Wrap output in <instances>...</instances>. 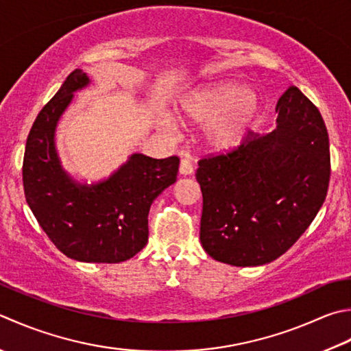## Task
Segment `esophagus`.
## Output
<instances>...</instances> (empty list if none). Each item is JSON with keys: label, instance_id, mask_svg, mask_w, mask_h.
Listing matches in <instances>:
<instances>
[{"label": "esophagus", "instance_id": "esophagus-1", "mask_svg": "<svg viewBox=\"0 0 351 351\" xmlns=\"http://www.w3.org/2000/svg\"><path fill=\"white\" fill-rule=\"evenodd\" d=\"M180 173L187 176V175H191L193 173V162H191L189 158H182L181 160V164H180Z\"/></svg>", "mask_w": 351, "mask_h": 351}]
</instances>
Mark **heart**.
Masks as SVG:
<instances>
[{"label": "heart", "mask_w": 351, "mask_h": 351, "mask_svg": "<svg viewBox=\"0 0 351 351\" xmlns=\"http://www.w3.org/2000/svg\"><path fill=\"white\" fill-rule=\"evenodd\" d=\"M258 111L257 95L232 82L197 88L185 95L180 108L184 119L205 123V140L217 150L237 147L248 135Z\"/></svg>", "instance_id": "1"}]
</instances>
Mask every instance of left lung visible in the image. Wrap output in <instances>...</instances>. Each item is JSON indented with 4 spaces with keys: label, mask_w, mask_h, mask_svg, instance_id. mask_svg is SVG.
<instances>
[{
    "label": "left lung",
    "mask_w": 351,
    "mask_h": 351,
    "mask_svg": "<svg viewBox=\"0 0 351 351\" xmlns=\"http://www.w3.org/2000/svg\"><path fill=\"white\" fill-rule=\"evenodd\" d=\"M276 111L272 132L250 130L237 149L199 160V239L217 262L260 266L283 256L327 196L330 147L318 108L289 86Z\"/></svg>",
    "instance_id": "8db88e82"
}]
</instances>
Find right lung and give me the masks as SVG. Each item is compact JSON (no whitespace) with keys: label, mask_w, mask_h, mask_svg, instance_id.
I'll list each match as a JSON object with an SVG mask.
<instances>
[{"label":"right lung","mask_w":351,"mask_h":351,"mask_svg":"<svg viewBox=\"0 0 351 351\" xmlns=\"http://www.w3.org/2000/svg\"><path fill=\"white\" fill-rule=\"evenodd\" d=\"M88 84L86 73L74 70L40 109L25 143L24 195L40 228L66 257L120 263L146 246L150 205L176 181L180 158L132 154L105 181H74L62 169L54 132L74 93Z\"/></svg>","instance_id":"right-lung-1"}]
</instances>
